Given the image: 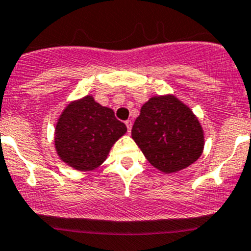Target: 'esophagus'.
Instances as JSON below:
<instances>
[{
  "mask_svg": "<svg viewBox=\"0 0 251 251\" xmlns=\"http://www.w3.org/2000/svg\"><path fill=\"white\" fill-rule=\"evenodd\" d=\"M125 125H126V127H127V132L130 133L131 132V128H132V121H131V120H126L125 121Z\"/></svg>",
  "mask_w": 251,
  "mask_h": 251,
  "instance_id": "obj_1",
  "label": "esophagus"
}]
</instances>
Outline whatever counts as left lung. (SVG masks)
I'll use <instances>...</instances> for the list:
<instances>
[{
    "instance_id": "obj_1",
    "label": "left lung",
    "mask_w": 251,
    "mask_h": 251,
    "mask_svg": "<svg viewBox=\"0 0 251 251\" xmlns=\"http://www.w3.org/2000/svg\"><path fill=\"white\" fill-rule=\"evenodd\" d=\"M132 138L147 160L163 173H174L202 154L204 136L191 109L172 95L151 97L132 127Z\"/></svg>"
}]
</instances>
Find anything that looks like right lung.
<instances>
[{"instance_id": "right-lung-1", "label": "right lung", "mask_w": 251, "mask_h": 251, "mask_svg": "<svg viewBox=\"0 0 251 251\" xmlns=\"http://www.w3.org/2000/svg\"><path fill=\"white\" fill-rule=\"evenodd\" d=\"M125 124L110 108L85 96L65 108L55 128V148L63 162L78 171H92L107 159L113 144L125 134Z\"/></svg>"}]
</instances>
